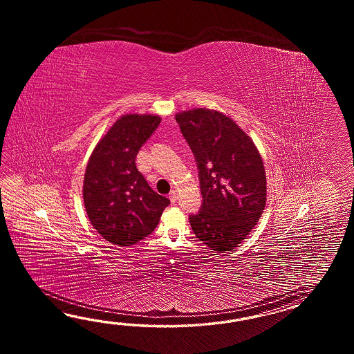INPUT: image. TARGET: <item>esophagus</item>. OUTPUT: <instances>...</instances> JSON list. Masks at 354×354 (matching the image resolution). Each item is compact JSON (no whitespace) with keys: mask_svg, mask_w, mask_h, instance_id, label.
I'll list each match as a JSON object with an SVG mask.
<instances>
[{"mask_svg":"<svg viewBox=\"0 0 354 354\" xmlns=\"http://www.w3.org/2000/svg\"><path fill=\"white\" fill-rule=\"evenodd\" d=\"M177 198H178V196H177V192H176V191H171V192H169V200H171V203H177Z\"/></svg>","mask_w":354,"mask_h":354,"instance_id":"esophagus-1","label":"esophagus"}]
</instances>
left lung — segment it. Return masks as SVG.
I'll return each mask as SVG.
<instances>
[{"instance_id":"1","label":"left lung","mask_w":354,"mask_h":354,"mask_svg":"<svg viewBox=\"0 0 354 354\" xmlns=\"http://www.w3.org/2000/svg\"><path fill=\"white\" fill-rule=\"evenodd\" d=\"M194 153L203 203L188 216L198 241L225 252L235 248L257 225L266 205L263 162L252 142L230 118L194 109L176 115Z\"/></svg>"}]
</instances>
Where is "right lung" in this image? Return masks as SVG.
I'll list each match as a JSON object with an SVG mask.
<instances>
[{"label": "right lung", "mask_w": 354, "mask_h": 354, "mask_svg": "<svg viewBox=\"0 0 354 354\" xmlns=\"http://www.w3.org/2000/svg\"><path fill=\"white\" fill-rule=\"evenodd\" d=\"M160 124L159 116L125 115L91 156L83 201L91 224L106 241L129 247L153 233L169 200L138 171L136 154Z\"/></svg>", "instance_id": "obj_1"}]
</instances>
